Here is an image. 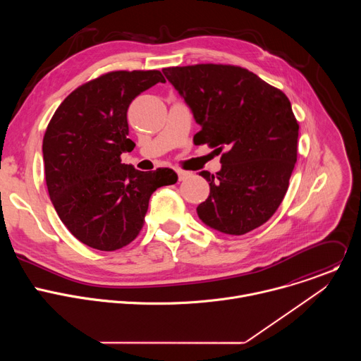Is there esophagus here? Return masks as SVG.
I'll return each instance as SVG.
<instances>
[{"label": "esophagus", "instance_id": "1", "mask_svg": "<svg viewBox=\"0 0 361 361\" xmlns=\"http://www.w3.org/2000/svg\"><path fill=\"white\" fill-rule=\"evenodd\" d=\"M177 176H178V180H180V181H184V180H187L188 177H191V173H190V171H184V170H177Z\"/></svg>", "mask_w": 361, "mask_h": 361}]
</instances>
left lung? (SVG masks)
<instances>
[{
	"label": "left lung",
	"mask_w": 361,
	"mask_h": 361,
	"mask_svg": "<svg viewBox=\"0 0 361 361\" xmlns=\"http://www.w3.org/2000/svg\"><path fill=\"white\" fill-rule=\"evenodd\" d=\"M163 73L201 126L194 144L221 154L219 173H200L210 184L209 198L197 207L200 220L231 235L260 227L281 204L297 161L298 123L290 99L237 66L197 64Z\"/></svg>",
	"instance_id": "obj_1"
}]
</instances>
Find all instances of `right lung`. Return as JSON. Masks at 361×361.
<instances>
[{
  "mask_svg": "<svg viewBox=\"0 0 361 361\" xmlns=\"http://www.w3.org/2000/svg\"><path fill=\"white\" fill-rule=\"evenodd\" d=\"M157 82V70L111 71L74 90L51 118L42 140L44 173L54 209L85 245L114 251L141 231L151 194L176 184L171 169L138 171L121 163L131 101Z\"/></svg>",
  "mask_w": 361,
  "mask_h": 361,
  "instance_id": "obj_1",
  "label": "right lung"
}]
</instances>
